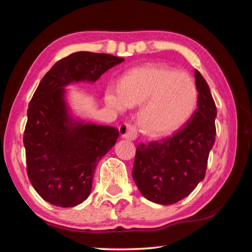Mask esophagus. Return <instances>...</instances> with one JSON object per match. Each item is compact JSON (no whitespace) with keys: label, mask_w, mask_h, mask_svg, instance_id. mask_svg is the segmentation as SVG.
I'll use <instances>...</instances> for the list:
<instances>
[{"label":"esophagus","mask_w":252,"mask_h":252,"mask_svg":"<svg viewBox=\"0 0 252 252\" xmlns=\"http://www.w3.org/2000/svg\"><path fill=\"white\" fill-rule=\"evenodd\" d=\"M119 131H120V135L122 138L131 140V141H133V140L136 139L135 126L129 125V123H123V125H121L119 126Z\"/></svg>","instance_id":"obj_1"}]
</instances>
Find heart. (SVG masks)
<instances>
[{"mask_svg": "<svg viewBox=\"0 0 252 252\" xmlns=\"http://www.w3.org/2000/svg\"><path fill=\"white\" fill-rule=\"evenodd\" d=\"M105 102L119 112L140 105V127L151 135H165L190 118L197 105L198 90L186 72L162 64H146L127 71L120 84H110Z\"/></svg>", "mask_w": 252, "mask_h": 252, "instance_id": "heart-1", "label": "heart"}]
</instances>
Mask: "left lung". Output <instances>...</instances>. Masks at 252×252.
Instances as JSON below:
<instances>
[{
    "mask_svg": "<svg viewBox=\"0 0 252 252\" xmlns=\"http://www.w3.org/2000/svg\"><path fill=\"white\" fill-rule=\"evenodd\" d=\"M198 109L170 138L136 147L132 177L150 201L172 204L195 189L206 176L208 158L216 140L217 108L210 89L194 71Z\"/></svg>",
    "mask_w": 252,
    "mask_h": 252,
    "instance_id": "obj_1",
    "label": "left lung"
}]
</instances>
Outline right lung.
I'll return each instance as SVG.
<instances>
[{"mask_svg": "<svg viewBox=\"0 0 252 252\" xmlns=\"http://www.w3.org/2000/svg\"><path fill=\"white\" fill-rule=\"evenodd\" d=\"M123 61L105 53H72L51 67L34 92L23 143L30 182L46 202L62 208L82 203L90 195L96 164L119 138L116 127L74 120L64 87L95 82Z\"/></svg>", "mask_w": 252, "mask_h": 252, "instance_id": "1", "label": "right lung"}]
</instances>
